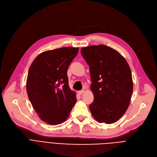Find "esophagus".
<instances>
[{"mask_svg":"<svg viewBox=\"0 0 157 157\" xmlns=\"http://www.w3.org/2000/svg\"><path fill=\"white\" fill-rule=\"evenodd\" d=\"M84 92H85V90H80V91L78 92V94L79 95H82Z\"/></svg>","mask_w":157,"mask_h":157,"instance_id":"obj_1","label":"esophagus"}]
</instances>
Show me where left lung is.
<instances>
[{"instance_id": "1", "label": "left lung", "mask_w": 157, "mask_h": 157, "mask_svg": "<svg viewBox=\"0 0 157 157\" xmlns=\"http://www.w3.org/2000/svg\"><path fill=\"white\" fill-rule=\"evenodd\" d=\"M90 67L94 102L89 105L99 123H113L126 112L133 92L129 65L120 53L104 44L81 49Z\"/></svg>"}]
</instances>
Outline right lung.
I'll list each match as a JSON object with an SVG mask.
<instances>
[{"label":"right lung","instance_id":"obj_1","mask_svg":"<svg viewBox=\"0 0 157 157\" xmlns=\"http://www.w3.org/2000/svg\"><path fill=\"white\" fill-rule=\"evenodd\" d=\"M78 48L64 47L40 53L32 63L27 92L39 117L49 125H59L69 117L76 102L69 86L67 69Z\"/></svg>","mask_w":157,"mask_h":157}]
</instances>
